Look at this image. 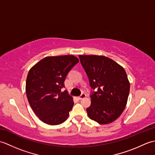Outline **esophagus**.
I'll return each instance as SVG.
<instances>
[{
	"mask_svg": "<svg viewBox=\"0 0 155 155\" xmlns=\"http://www.w3.org/2000/svg\"><path fill=\"white\" fill-rule=\"evenodd\" d=\"M86 96H87V95L85 93H82L78 98V99H79V100H81V99H83V98L86 97Z\"/></svg>",
	"mask_w": 155,
	"mask_h": 155,
	"instance_id": "obj_1",
	"label": "esophagus"
}]
</instances>
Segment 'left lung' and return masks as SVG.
<instances>
[{"mask_svg": "<svg viewBox=\"0 0 155 155\" xmlns=\"http://www.w3.org/2000/svg\"><path fill=\"white\" fill-rule=\"evenodd\" d=\"M79 58L93 90L88 116L101 124L110 123L120 117L127 103L130 84L126 72L104 56L80 55Z\"/></svg>", "mask_w": 155, "mask_h": 155, "instance_id": "obj_1", "label": "left lung"}]
</instances>
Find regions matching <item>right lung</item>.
Listing matches in <instances>:
<instances>
[{"label": "right lung", "instance_id": "obj_1", "mask_svg": "<svg viewBox=\"0 0 155 155\" xmlns=\"http://www.w3.org/2000/svg\"><path fill=\"white\" fill-rule=\"evenodd\" d=\"M78 61L72 55L47 57L29 71L27 97L35 113L43 123L57 125L67 119L74 102L68 92L62 89L69 71Z\"/></svg>", "mask_w": 155, "mask_h": 155}]
</instances>
